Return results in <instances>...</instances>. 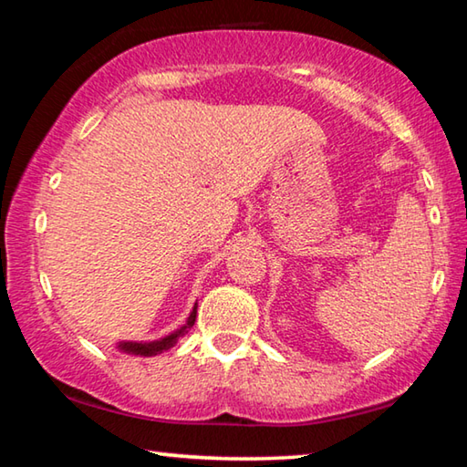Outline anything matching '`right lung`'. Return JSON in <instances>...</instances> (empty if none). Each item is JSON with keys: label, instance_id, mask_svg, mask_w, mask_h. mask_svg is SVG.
<instances>
[{"label": "right lung", "instance_id": "1", "mask_svg": "<svg viewBox=\"0 0 467 467\" xmlns=\"http://www.w3.org/2000/svg\"><path fill=\"white\" fill-rule=\"evenodd\" d=\"M195 315H197V305L193 306L192 315L187 317V323L181 329L172 331V334L164 336L161 339H154V342H119V350L128 352V354H140V357H154V354H161L164 350H169V348H172L179 342L181 336H185L187 331L193 327Z\"/></svg>", "mask_w": 467, "mask_h": 467}]
</instances>
